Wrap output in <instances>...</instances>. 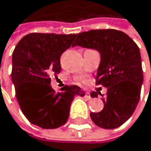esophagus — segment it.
<instances>
[{"mask_svg":"<svg viewBox=\"0 0 151 151\" xmlns=\"http://www.w3.org/2000/svg\"><path fill=\"white\" fill-rule=\"evenodd\" d=\"M84 97H85L86 99H88V100H90V99L92 98V97H91V94H90V93H88V92H86V93H85V94H84Z\"/></svg>","mask_w":151,"mask_h":151,"instance_id":"1","label":"esophagus"}]
</instances>
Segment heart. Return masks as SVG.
I'll return each mask as SVG.
<instances>
[{"label":"heart","instance_id":"1","mask_svg":"<svg viewBox=\"0 0 151 151\" xmlns=\"http://www.w3.org/2000/svg\"><path fill=\"white\" fill-rule=\"evenodd\" d=\"M82 82H84V81H82Z\"/></svg>","mask_w":151,"mask_h":151}]
</instances>
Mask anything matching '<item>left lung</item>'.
<instances>
[{
  "label": "left lung",
  "instance_id": "8db88e82",
  "mask_svg": "<svg viewBox=\"0 0 151 151\" xmlns=\"http://www.w3.org/2000/svg\"><path fill=\"white\" fill-rule=\"evenodd\" d=\"M75 46L94 48L101 54L95 81L107 88V93L104 109L90 114L93 122L104 129L122 126L132 116L140 97L143 72L137 45L122 31L98 29L77 35ZM91 96L97 97V93Z\"/></svg>",
  "mask_w": 151,
  "mask_h": 151
}]
</instances>
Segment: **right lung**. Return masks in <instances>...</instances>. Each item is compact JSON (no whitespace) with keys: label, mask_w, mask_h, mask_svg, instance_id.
Segmentation results:
<instances>
[{"label":"right lung","mask_w":151,"mask_h":151,"mask_svg":"<svg viewBox=\"0 0 151 151\" xmlns=\"http://www.w3.org/2000/svg\"><path fill=\"white\" fill-rule=\"evenodd\" d=\"M77 35L32 33L18 42L13 52L12 81L23 114L31 124L46 129L63 126L73 98L84 96L76 85L60 92L51 87V75L60 72V57Z\"/></svg>","instance_id":"right-lung-1"}]
</instances>
